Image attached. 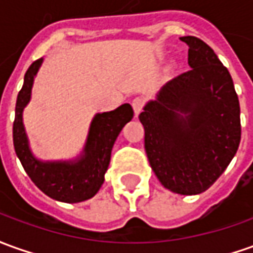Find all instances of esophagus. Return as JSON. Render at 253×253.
I'll return each mask as SVG.
<instances>
[{"mask_svg": "<svg viewBox=\"0 0 253 253\" xmlns=\"http://www.w3.org/2000/svg\"><path fill=\"white\" fill-rule=\"evenodd\" d=\"M144 106V100L143 97H135L132 100V107H133V111H135V117L139 116V113L142 111Z\"/></svg>", "mask_w": 253, "mask_h": 253, "instance_id": "esophagus-1", "label": "esophagus"}]
</instances>
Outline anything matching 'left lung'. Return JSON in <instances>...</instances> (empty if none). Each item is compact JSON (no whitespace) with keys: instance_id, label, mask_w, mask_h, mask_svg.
I'll return each instance as SVG.
<instances>
[{"instance_id":"left-lung-1","label":"left lung","mask_w":253,"mask_h":253,"mask_svg":"<svg viewBox=\"0 0 253 253\" xmlns=\"http://www.w3.org/2000/svg\"><path fill=\"white\" fill-rule=\"evenodd\" d=\"M190 70L170 80L143 107L144 149L165 189L196 196L216 182L241 140L240 102L229 70L210 45L180 37Z\"/></svg>"}]
</instances>
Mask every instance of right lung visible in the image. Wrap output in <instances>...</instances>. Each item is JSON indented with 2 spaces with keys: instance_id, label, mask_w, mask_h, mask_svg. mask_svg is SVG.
I'll return each instance as SVG.
<instances>
[{
  "instance_id": "obj_1",
  "label": "right lung",
  "mask_w": 253,
  "mask_h": 253,
  "mask_svg": "<svg viewBox=\"0 0 253 253\" xmlns=\"http://www.w3.org/2000/svg\"><path fill=\"white\" fill-rule=\"evenodd\" d=\"M43 59H38L24 74V83L17 95L13 123V146L17 158L38 189L60 203H81L96 194L104 182L111 150L125 124L133 118L129 103L113 111L97 113L89 125L83 153L73 160L42 161L30 149L24 129L23 110L31 99V89Z\"/></svg>"
}]
</instances>
